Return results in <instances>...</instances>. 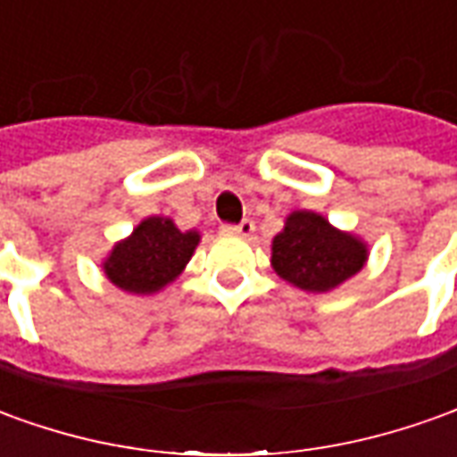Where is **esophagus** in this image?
<instances>
[{
    "label": "esophagus",
    "instance_id": "obj_1",
    "mask_svg": "<svg viewBox=\"0 0 457 457\" xmlns=\"http://www.w3.org/2000/svg\"><path fill=\"white\" fill-rule=\"evenodd\" d=\"M220 232L222 235H237V237H250L252 232H254V222L250 218H245L239 225H222Z\"/></svg>",
    "mask_w": 457,
    "mask_h": 457
}]
</instances>
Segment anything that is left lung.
Segmentation results:
<instances>
[{"instance_id":"obj_1","label":"left lung","mask_w":457,"mask_h":457,"mask_svg":"<svg viewBox=\"0 0 457 457\" xmlns=\"http://www.w3.org/2000/svg\"><path fill=\"white\" fill-rule=\"evenodd\" d=\"M369 260L366 242L341 232L324 215L295 210L272 239V267L284 282L304 292H331Z\"/></svg>"}]
</instances>
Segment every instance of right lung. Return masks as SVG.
I'll list each match as a JSON object with an SVG mask.
<instances>
[{
    "mask_svg": "<svg viewBox=\"0 0 457 457\" xmlns=\"http://www.w3.org/2000/svg\"><path fill=\"white\" fill-rule=\"evenodd\" d=\"M200 242L197 229H178L170 218H145L113 245L104 272L129 295H155L183 272Z\"/></svg>",
    "mask_w": 457,
    "mask_h": 457,
    "instance_id": "right-lung-1",
    "label": "right lung"
}]
</instances>
